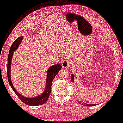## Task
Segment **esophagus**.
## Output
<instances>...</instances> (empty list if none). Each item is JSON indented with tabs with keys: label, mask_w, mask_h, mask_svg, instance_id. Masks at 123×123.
<instances>
[{
	"label": "esophagus",
	"mask_w": 123,
	"mask_h": 123,
	"mask_svg": "<svg viewBox=\"0 0 123 123\" xmlns=\"http://www.w3.org/2000/svg\"><path fill=\"white\" fill-rule=\"evenodd\" d=\"M71 64H72V62L70 60H64L62 63V67L63 69H68L70 66Z\"/></svg>",
	"instance_id": "obj_1"
}]
</instances>
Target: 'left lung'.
<instances>
[{
	"label": "left lung",
	"mask_w": 123,
	"mask_h": 123,
	"mask_svg": "<svg viewBox=\"0 0 123 123\" xmlns=\"http://www.w3.org/2000/svg\"><path fill=\"white\" fill-rule=\"evenodd\" d=\"M70 79H71V81H72V82H73V81H74V74H73V73H72V74H71ZM79 103L81 105H83L84 106H86V107H91V106L95 105H93V104H89L84 103V102H83V103H82V102H79Z\"/></svg>",
	"instance_id": "left-lung-1"
}]
</instances>
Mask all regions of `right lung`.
<instances>
[{
	"label": "right lung",
	"instance_id": "add662e5",
	"mask_svg": "<svg viewBox=\"0 0 123 123\" xmlns=\"http://www.w3.org/2000/svg\"><path fill=\"white\" fill-rule=\"evenodd\" d=\"M23 40V36L18 37L12 44L10 49L9 53L8 56H7V79H8L9 83L10 86L16 93L19 98L21 99V101L24 103L28 105L31 106H38L40 105H43V104L45 103L50 96V93H51V84H52L53 80L55 78L60 69H62L61 64H57L55 65L51 66L50 67L49 70L47 71V75L46 79V86H45V90L44 92L40 95L37 97H34V98H28V97H25L20 94L19 92H17L16 89H15L13 86L12 82L11 81V63H12V58L13 56V52L18 49L19 45L21 44V41Z\"/></svg>",
	"mask_w": 123,
	"mask_h": 123
}]
</instances>
